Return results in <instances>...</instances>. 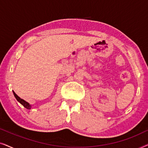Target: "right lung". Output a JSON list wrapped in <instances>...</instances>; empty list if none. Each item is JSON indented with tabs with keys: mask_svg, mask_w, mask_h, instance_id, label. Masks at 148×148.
<instances>
[{
	"mask_svg": "<svg viewBox=\"0 0 148 148\" xmlns=\"http://www.w3.org/2000/svg\"><path fill=\"white\" fill-rule=\"evenodd\" d=\"M13 92L14 96H15V98L17 99V100L20 103V104H21L22 105H23V106L24 107H25V108H27V109H31L32 106H31V105H30V104H29V103L27 102H26V101H25L24 100H23V99H21V98H19V97L16 94L15 92H13Z\"/></svg>",
	"mask_w": 148,
	"mask_h": 148,
	"instance_id": "obj_1",
	"label": "right lung"
}]
</instances>
